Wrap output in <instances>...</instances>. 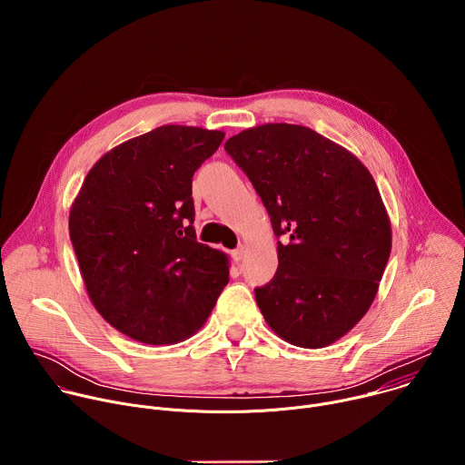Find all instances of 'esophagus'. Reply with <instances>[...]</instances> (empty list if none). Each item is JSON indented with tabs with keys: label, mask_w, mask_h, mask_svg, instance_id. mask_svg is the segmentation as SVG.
<instances>
[{
	"label": "esophagus",
	"mask_w": 465,
	"mask_h": 465,
	"mask_svg": "<svg viewBox=\"0 0 465 465\" xmlns=\"http://www.w3.org/2000/svg\"><path fill=\"white\" fill-rule=\"evenodd\" d=\"M244 253H246V248L242 246V244H239L233 252H232V257H233V261H242V257H244Z\"/></svg>",
	"instance_id": "1"
}]
</instances>
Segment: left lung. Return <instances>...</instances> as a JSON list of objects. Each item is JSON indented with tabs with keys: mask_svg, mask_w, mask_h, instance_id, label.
Listing matches in <instances>:
<instances>
[{
	"mask_svg": "<svg viewBox=\"0 0 465 465\" xmlns=\"http://www.w3.org/2000/svg\"><path fill=\"white\" fill-rule=\"evenodd\" d=\"M224 149L282 239L276 276L255 289L264 320L294 346L333 344L370 309L391 250L373 176L350 151L302 124L246 128Z\"/></svg>",
	"mask_w": 465,
	"mask_h": 465,
	"instance_id": "1",
	"label": "left lung"
}]
</instances>
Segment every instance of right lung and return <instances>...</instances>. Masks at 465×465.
Instances as JSON below:
<instances>
[{"label":"right lung","instance_id":"obj_1","mask_svg":"<svg viewBox=\"0 0 465 465\" xmlns=\"http://www.w3.org/2000/svg\"><path fill=\"white\" fill-rule=\"evenodd\" d=\"M224 132L165 124L106 153L70 212L88 296L123 335L176 344L208 320L228 283L226 253L196 242L191 182Z\"/></svg>","mask_w":465,"mask_h":465}]
</instances>
